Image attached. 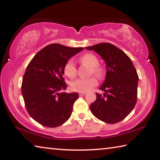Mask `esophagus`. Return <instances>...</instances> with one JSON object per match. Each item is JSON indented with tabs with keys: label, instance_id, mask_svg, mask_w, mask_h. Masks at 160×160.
Returning a JSON list of instances; mask_svg holds the SVG:
<instances>
[{
	"label": "esophagus",
	"instance_id": "obj_1",
	"mask_svg": "<svg viewBox=\"0 0 160 160\" xmlns=\"http://www.w3.org/2000/svg\"><path fill=\"white\" fill-rule=\"evenodd\" d=\"M85 94H86L85 92H80V93H79V96H80V97L84 96V95H85Z\"/></svg>",
	"mask_w": 160,
	"mask_h": 160
}]
</instances>
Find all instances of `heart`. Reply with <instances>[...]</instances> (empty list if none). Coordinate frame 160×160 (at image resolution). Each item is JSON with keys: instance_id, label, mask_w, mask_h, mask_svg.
I'll return each mask as SVG.
<instances>
[{"instance_id": "b5f03b06", "label": "heart", "mask_w": 160, "mask_h": 160, "mask_svg": "<svg viewBox=\"0 0 160 160\" xmlns=\"http://www.w3.org/2000/svg\"><path fill=\"white\" fill-rule=\"evenodd\" d=\"M80 60L92 68V71L94 75L99 76L101 74V69L98 67L99 60L97 56L92 53H86L81 57ZM63 71L65 75L69 78H74L76 76V66L72 59H69L66 62L63 68ZM97 85V80L94 78H79L70 82V87L72 91L78 92H86Z\"/></svg>"}]
</instances>
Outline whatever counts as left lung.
Segmentation results:
<instances>
[{
    "label": "left lung",
    "instance_id": "8db88e82",
    "mask_svg": "<svg viewBox=\"0 0 160 160\" xmlns=\"http://www.w3.org/2000/svg\"><path fill=\"white\" fill-rule=\"evenodd\" d=\"M86 49L95 51L106 63V77L97 99L90 105L93 115L107 123H116L125 118L137 102L138 75L128 56L109 43H99Z\"/></svg>",
    "mask_w": 160,
    "mask_h": 160
}]
</instances>
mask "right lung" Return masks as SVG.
Instances as JSON below:
<instances>
[{
	"mask_svg": "<svg viewBox=\"0 0 160 160\" xmlns=\"http://www.w3.org/2000/svg\"><path fill=\"white\" fill-rule=\"evenodd\" d=\"M83 48L51 44L39 51L27 67L22 94L29 114L41 125L55 128L71 116L72 106L79 96L77 92H62L67 88L63 68Z\"/></svg>",
	"mask_w": 160,
	"mask_h": 160,
	"instance_id": "add662e5",
	"label": "right lung"
}]
</instances>
